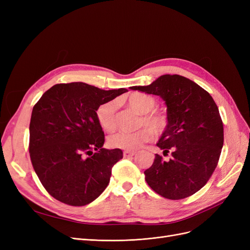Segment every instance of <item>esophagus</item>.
Segmentation results:
<instances>
[{"label": "esophagus", "mask_w": 250, "mask_h": 250, "mask_svg": "<svg viewBox=\"0 0 250 250\" xmlns=\"http://www.w3.org/2000/svg\"><path fill=\"white\" fill-rule=\"evenodd\" d=\"M134 154H135L134 151H128V150H125L124 152H123L124 157H131V156H133Z\"/></svg>", "instance_id": "esophagus-1"}]
</instances>
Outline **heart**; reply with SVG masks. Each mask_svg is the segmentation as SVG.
Instances as JSON below:
<instances>
[{
	"label": "heart",
	"instance_id": "heart-1",
	"mask_svg": "<svg viewBox=\"0 0 250 250\" xmlns=\"http://www.w3.org/2000/svg\"><path fill=\"white\" fill-rule=\"evenodd\" d=\"M123 102L141 113L139 126H147L133 132H118L108 138V144L112 148L123 150H135L144 143L152 140L153 134L160 135L168 124V118L163 111L155 110L156 100L153 97L143 93H133L123 98ZM97 121L106 131H113L117 127V102L110 100L101 104L96 111Z\"/></svg>",
	"mask_w": 250,
	"mask_h": 250
}]
</instances>
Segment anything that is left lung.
Here are the masks:
<instances>
[{"mask_svg":"<svg viewBox=\"0 0 250 250\" xmlns=\"http://www.w3.org/2000/svg\"><path fill=\"white\" fill-rule=\"evenodd\" d=\"M130 88L160 96L167 105L168 124L156 145L172 156L166 162L155 154L144 172L147 184L171 200L198 192L214 173L223 146V123L214 99L180 75H163L150 85Z\"/></svg>","mask_w":250,"mask_h":250,"instance_id":"left-lung-1","label":"left lung"}]
</instances>
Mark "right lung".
Listing matches in <instances>:
<instances>
[{
    "label": "right lung",
    "mask_w": 250,
    "mask_h": 250,
    "mask_svg": "<svg viewBox=\"0 0 250 250\" xmlns=\"http://www.w3.org/2000/svg\"><path fill=\"white\" fill-rule=\"evenodd\" d=\"M126 92L103 90L83 82L59 83L34 105L29 153L36 175L52 197L82 207L106 188L111 168L123 152L103 148L104 132L96 111Z\"/></svg>",
    "instance_id": "add662e5"
}]
</instances>
